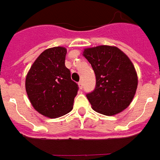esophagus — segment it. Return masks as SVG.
Masks as SVG:
<instances>
[{"label": "esophagus", "instance_id": "1", "mask_svg": "<svg viewBox=\"0 0 160 160\" xmlns=\"http://www.w3.org/2000/svg\"><path fill=\"white\" fill-rule=\"evenodd\" d=\"M78 85H79V88H80V89H82V87H83V82H82V80L79 81V82H78Z\"/></svg>", "mask_w": 160, "mask_h": 160}]
</instances>
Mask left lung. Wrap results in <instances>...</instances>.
Listing matches in <instances>:
<instances>
[{
  "label": "left lung",
  "instance_id": "obj_1",
  "mask_svg": "<svg viewBox=\"0 0 160 160\" xmlns=\"http://www.w3.org/2000/svg\"><path fill=\"white\" fill-rule=\"evenodd\" d=\"M82 55L96 75L94 91L86 94L92 109L113 116L128 107L138 86L137 72L129 57L118 48L107 45L85 48Z\"/></svg>",
  "mask_w": 160,
  "mask_h": 160
}]
</instances>
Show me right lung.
Instances as JSON below:
<instances>
[{
	"mask_svg": "<svg viewBox=\"0 0 160 160\" xmlns=\"http://www.w3.org/2000/svg\"><path fill=\"white\" fill-rule=\"evenodd\" d=\"M66 54L63 47L46 49L36 58L26 77V91L33 107L50 118L70 112L78 94V83L71 80L65 66Z\"/></svg>",
	"mask_w": 160,
	"mask_h": 160,
	"instance_id": "right-lung-1",
	"label": "right lung"
}]
</instances>
